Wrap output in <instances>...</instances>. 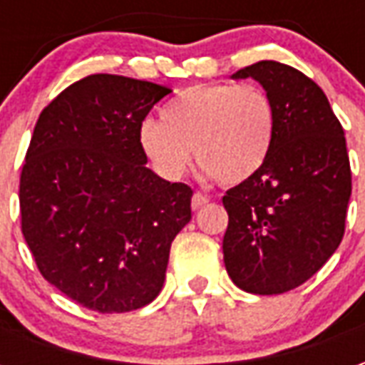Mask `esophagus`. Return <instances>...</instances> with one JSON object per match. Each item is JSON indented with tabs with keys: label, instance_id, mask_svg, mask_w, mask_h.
<instances>
[{
	"label": "esophagus",
	"instance_id": "esophagus-1",
	"mask_svg": "<svg viewBox=\"0 0 365 365\" xmlns=\"http://www.w3.org/2000/svg\"><path fill=\"white\" fill-rule=\"evenodd\" d=\"M207 203H209V197H207V195H203V193H193V197H191V209H193V211L205 207Z\"/></svg>",
	"mask_w": 365,
	"mask_h": 365
}]
</instances>
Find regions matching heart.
Returning <instances> with one entry per match:
<instances>
[{"mask_svg":"<svg viewBox=\"0 0 365 365\" xmlns=\"http://www.w3.org/2000/svg\"><path fill=\"white\" fill-rule=\"evenodd\" d=\"M160 117L140 123L138 144L154 170L172 182L195 154L207 178L238 185L266 166L275 143L274 101L258 86H191L172 97Z\"/></svg>","mask_w":365,"mask_h":365,"instance_id":"obj_1","label":"heart"}]
</instances>
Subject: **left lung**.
I'll return each mask as SVG.
<instances>
[{"mask_svg":"<svg viewBox=\"0 0 365 365\" xmlns=\"http://www.w3.org/2000/svg\"><path fill=\"white\" fill-rule=\"evenodd\" d=\"M232 78L260 83L277 127L266 166L222 197L225 268L242 291L277 295L313 277L344 237L352 193L344 130L324 91L295 68L262 60Z\"/></svg>","mask_w":365,"mask_h":365,"instance_id":"1","label":"left lung"}]
</instances>
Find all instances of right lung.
I'll list each match as a JSON object with an SVG mask.
<instances>
[{"label": "right lung", "mask_w": 365, "mask_h": 365, "mask_svg": "<svg viewBox=\"0 0 365 365\" xmlns=\"http://www.w3.org/2000/svg\"><path fill=\"white\" fill-rule=\"evenodd\" d=\"M166 86L93 74L52 99L21 170V230L41 274L97 313L158 297L191 191L146 168L138 127Z\"/></svg>", "instance_id": "obj_1"}]
</instances>
